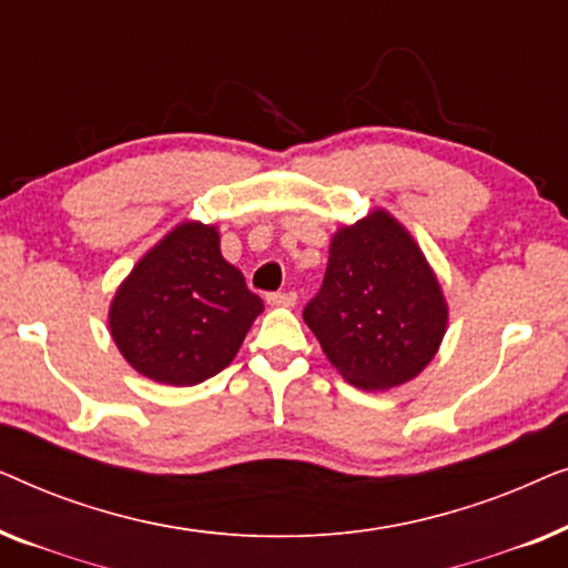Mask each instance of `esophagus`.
Masks as SVG:
<instances>
[{
  "label": "esophagus",
  "instance_id": "esophagus-1",
  "mask_svg": "<svg viewBox=\"0 0 568 568\" xmlns=\"http://www.w3.org/2000/svg\"><path fill=\"white\" fill-rule=\"evenodd\" d=\"M266 302L268 305H294L297 302V292H268L266 294Z\"/></svg>",
  "mask_w": 568,
  "mask_h": 568
}]
</instances>
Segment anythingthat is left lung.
<instances>
[{"mask_svg": "<svg viewBox=\"0 0 568 568\" xmlns=\"http://www.w3.org/2000/svg\"><path fill=\"white\" fill-rule=\"evenodd\" d=\"M305 323L325 356L362 390L408 383L434 359L447 305L414 237L387 212L336 232Z\"/></svg>", "mask_w": 568, "mask_h": 568, "instance_id": "obj_1", "label": "left lung"}]
</instances>
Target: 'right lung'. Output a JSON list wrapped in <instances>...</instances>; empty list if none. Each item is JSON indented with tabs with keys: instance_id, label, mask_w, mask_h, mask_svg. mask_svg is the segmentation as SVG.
<instances>
[{
	"instance_id": "1",
	"label": "right lung",
	"mask_w": 568,
	"mask_h": 568,
	"mask_svg": "<svg viewBox=\"0 0 568 568\" xmlns=\"http://www.w3.org/2000/svg\"><path fill=\"white\" fill-rule=\"evenodd\" d=\"M261 310L245 276L222 258L216 230L185 222L136 263L108 323L139 375L185 387L235 359Z\"/></svg>"
}]
</instances>
